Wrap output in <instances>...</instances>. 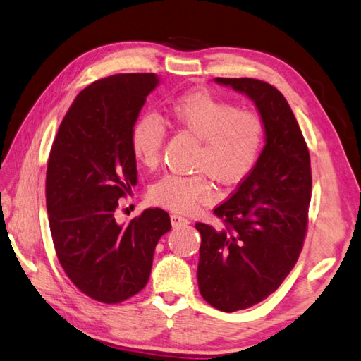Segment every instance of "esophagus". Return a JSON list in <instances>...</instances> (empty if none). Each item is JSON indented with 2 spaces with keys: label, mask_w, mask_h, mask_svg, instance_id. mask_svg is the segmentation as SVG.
<instances>
[{
  "label": "esophagus",
  "mask_w": 361,
  "mask_h": 361,
  "mask_svg": "<svg viewBox=\"0 0 361 361\" xmlns=\"http://www.w3.org/2000/svg\"><path fill=\"white\" fill-rule=\"evenodd\" d=\"M170 220H171V226H175V228L190 225V220L185 219V216H183V215H178V214H171L170 215Z\"/></svg>",
  "instance_id": "1"
}]
</instances>
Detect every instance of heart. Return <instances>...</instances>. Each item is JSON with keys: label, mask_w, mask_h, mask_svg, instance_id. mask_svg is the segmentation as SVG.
Returning a JSON list of instances; mask_svg holds the SVG:
<instances>
[{"label": "heart", "mask_w": 361, "mask_h": 361, "mask_svg": "<svg viewBox=\"0 0 361 361\" xmlns=\"http://www.w3.org/2000/svg\"><path fill=\"white\" fill-rule=\"evenodd\" d=\"M164 122L199 140L194 169L201 173L167 175L151 190L154 202L175 212L186 214L214 197L209 175L223 185L243 181L255 169L265 146L267 125L259 112L238 109L209 91H190L175 98L165 109ZM164 141V123L149 114L131 127V152L145 167L154 169L160 162Z\"/></svg>", "instance_id": "b5f03b06"}]
</instances>
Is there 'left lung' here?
<instances>
[{
  "instance_id": "left-lung-1",
  "label": "left lung",
  "mask_w": 361,
  "mask_h": 361,
  "mask_svg": "<svg viewBox=\"0 0 361 361\" xmlns=\"http://www.w3.org/2000/svg\"><path fill=\"white\" fill-rule=\"evenodd\" d=\"M215 82L249 96L267 125L255 169L214 209L223 228L196 223L199 290L212 307L231 313L267 299L294 268L307 233L312 169L299 123L276 88L255 78Z\"/></svg>"
}]
</instances>
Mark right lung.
<instances>
[{
  "mask_svg": "<svg viewBox=\"0 0 361 361\" xmlns=\"http://www.w3.org/2000/svg\"><path fill=\"white\" fill-rule=\"evenodd\" d=\"M156 73H118L80 93L51 147L47 171L49 230L61 267L91 299L118 304L149 279L160 236L170 231L162 209H146L127 225L118 199L138 181L130 131Z\"/></svg>",
  "mask_w": 361,
  "mask_h": 361,
  "instance_id": "right-lung-1",
  "label": "right lung"
}]
</instances>
